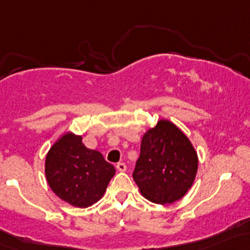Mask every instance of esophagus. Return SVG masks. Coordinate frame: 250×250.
Segmentation results:
<instances>
[{
	"instance_id": "obj_1",
	"label": "esophagus",
	"mask_w": 250,
	"mask_h": 250,
	"mask_svg": "<svg viewBox=\"0 0 250 250\" xmlns=\"http://www.w3.org/2000/svg\"><path fill=\"white\" fill-rule=\"evenodd\" d=\"M116 168H117V171L125 172V169H127V165H125V163H117L116 164Z\"/></svg>"
}]
</instances>
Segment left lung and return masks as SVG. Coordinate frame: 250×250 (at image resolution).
I'll use <instances>...</instances> for the list:
<instances>
[{
    "label": "left lung",
    "instance_id": "8db88e82",
    "mask_svg": "<svg viewBox=\"0 0 250 250\" xmlns=\"http://www.w3.org/2000/svg\"><path fill=\"white\" fill-rule=\"evenodd\" d=\"M197 168L198 158L188 136L173 123L161 120L142 138L133 178L148 201L167 204L188 192Z\"/></svg>",
    "mask_w": 250,
    "mask_h": 250
}]
</instances>
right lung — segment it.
I'll use <instances>...</instances> for the list:
<instances>
[{"label": "right lung", "mask_w": 250, "mask_h": 250, "mask_svg": "<svg viewBox=\"0 0 250 250\" xmlns=\"http://www.w3.org/2000/svg\"><path fill=\"white\" fill-rule=\"evenodd\" d=\"M45 172L49 188L60 199L87 208L102 198L115 167L100 152L85 147L82 136L65 134L49 149Z\"/></svg>", "instance_id": "1"}]
</instances>
